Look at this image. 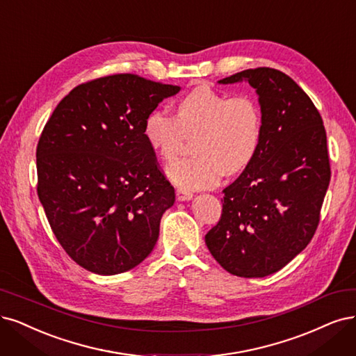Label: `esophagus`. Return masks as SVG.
I'll use <instances>...</instances> for the list:
<instances>
[{
  "label": "esophagus",
  "mask_w": 356,
  "mask_h": 356,
  "mask_svg": "<svg viewBox=\"0 0 356 356\" xmlns=\"http://www.w3.org/2000/svg\"><path fill=\"white\" fill-rule=\"evenodd\" d=\"M191 199H193V193H190L187 190H182V188L177 190V200L178 202H187Z\"/></svg>",
  "instance_id": "esophagus-1"
}]
</instances>
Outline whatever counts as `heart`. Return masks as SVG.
Instances as JSON below:
<instances>
[{
    "mask_svg": "<svg viewBox=\"0 0 356 356\" xmlns=\"http://www.w3.org/2000/svg\"><path fill=\"white\" fill-rule=\"evenodd\" d=\"M194 156L175 161L166 175L182 190L209 188L227 174L240 172L254 159L262 141V113L249 95L229 97L199 87L181 99L175 116L154 108L143 122V137L170 161L184 138L191 137Z\"/></svg>",
    "mask_w": 356,
    "mask_h": 356,
    "instance_id": "obj_1",
    "label": "heart"
}]
</instances>
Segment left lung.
Wrapping results in <instances>:
<instances>
[{"mask_svg": "<svg viewBox=\"0 0 356 356\" xmlns=\"http://www.w3.org/2000/svg\"><path fill=\"white\" fill-rule=\"evenodd\" d=\"M243 81L259 95L262 141L222 191V215L204 241L225 271L257 278L280 271L308 246L332 170L321 115L299 85L271 67L243 70L219 83Z\"/></svg>", "mask_w": 356, "mask_h": 356, "instance_id": "obj_1", "label": "left lung"}]
</instances>
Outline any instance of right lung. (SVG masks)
Segmentation results:
<instances>
[{
	"mask_svg": "<svg viewBox=\"0 0 356 356\" xmlns=\"http://www.w3.org/2000/svg\"><path fill=\"white\" fill-rule=\"evenodd\" d=\"M179 90L132 73L99 78L73 88L45 124L38 197L61 248L87 271L120 274L152 253L175 190L143 122Z\"/></svg>",
	"mask_w": 356,
	"mask_h": 356,
	"instance_id": "right-lung-1",
	"label": "right lung"
}]
</instances>
